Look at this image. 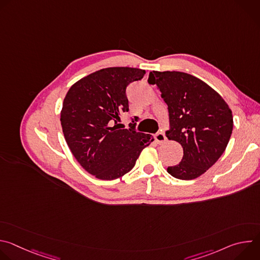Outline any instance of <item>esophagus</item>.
I'll return each mask as SVG.
<instances>
[{
    "label": "esophagus",
    "instance_id": "esophagus-1",
    "mask_svg": "<svg viewBox=\"0 0 260 260\" xmlns=\"http://www.w3.org/2000/svg\"><path fill=\"white\" fill-rule=\"evenodd\" d=\"M155 140L158 144H164L166 141H167V137L165 135L164 132H158L156 135H155Z\"/></svg>",
    "mask_w": 260,
    "mask_h": 260
}]
</instances>
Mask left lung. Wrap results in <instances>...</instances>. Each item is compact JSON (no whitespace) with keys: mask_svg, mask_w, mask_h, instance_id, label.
Segmentation results:
<instances>
[{"mask_svg":"<svg viewBox=\"0 0 260 260\" xmlns=\"http://www.w3.org/2000/svg\"><path fill=\"white\" fill-rule=\"evenodd\" d=\"M148 83L156 84L168 105L167 137L183 147L182 160L168 167V173L181 180L200 177L225 150L234 126L232 110L218 92L187 73L153 71Z\"/></svg>","mask_w":260,"mask_h":260,"instance_id":"obj_1","label":"left lung"}]
</instances>
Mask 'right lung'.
<instances>
[{
	"label": "right lung",
	"instance_id": "1",
	"mask_svg": "<svg viewBox=\"0 0 260 260\" xmlns=\"http://www.w3.org/2000/svg\"><path fill=\"white\" fill-rule=\"evenodd\" d=\"M145 71L115 67L96 71L69 89L60 122L66 142L77 161L101 180H114L128 173L151 135L121 128L119 115L128 112L126 87L141 80ZM134 122V121H133Z\"/></svg>",
	"mask_w": 260,
	"mask_h": 260
}]
</instances>
